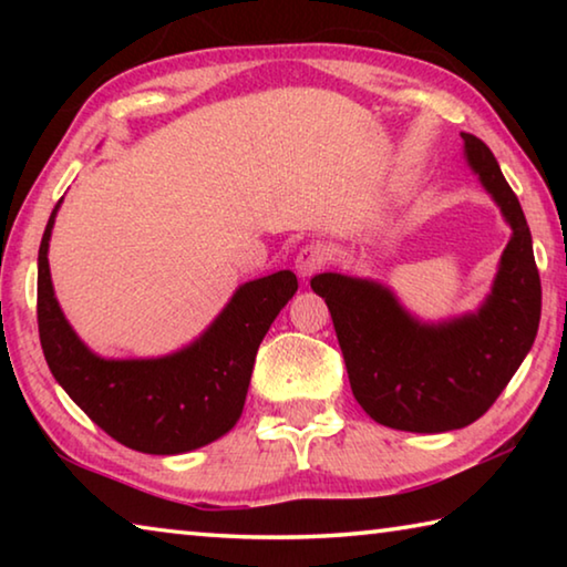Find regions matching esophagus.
Instances as JSON below:
<instances>
[{"instance_id": "obj_1", "label": "esophagus", "mask_w": 567, "mask_h": 567, "mask_svg": "<svg viewBox=\"0 0 567 567\" xmlns=\"http://www.w3.org/2000/svg\"><path fill=\"white\" fill-rule=\"evenodd\" d=\"M324 262H328V247H324L322 243H310V245H305L300 252H297L295 270L302 277V280H310L315 272L322 270Z\"/></svg>"}]
</instances>
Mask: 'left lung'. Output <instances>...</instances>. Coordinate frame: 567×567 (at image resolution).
<instances>
[{"mask_svg": "<svg viewBox=\"0 0 567 567\" xmlns=\"http://www.w3.org/2000/svg\"><path fill=\"white\" fill-rule=\"evenodd\" d=\"M463 142L470 169L513 229L475 312L422 322L375 280L340 272L310 280L328 302L354 400L380 425L405 433H447L485 415L540 324V275L523 207L491 147L467 132Z\"/></svg>", "mask_w": 567, "mask_h": 567, "instance_id": "obj_1", "label": "left lung"}]
</instances>
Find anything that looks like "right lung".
I'll list each match as a JSON object with an SVG mask.
<instances>
[{
    "instance_id": "1",
    "label": "right lung",
    "mask_w": 567,
    "mask_h": 567,
    "mask_svg": "<svg viewBox=\"0 0 567 567\" xmlns=\"http://www.w3.org/2000/svg\"><path fill=\"white\" fill-rule=\"evenodd\" d=\"M52 209L37 260V322L54 380L104 433L147 455H179L215 443L243 415L255 354L297 292L290 270L239 285L213 324L162 358L112 360L92 352L66 322L50 275Z\"/></svg>"
}]
</instances>
